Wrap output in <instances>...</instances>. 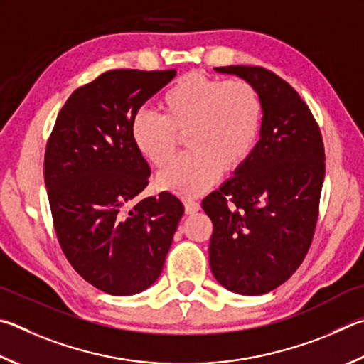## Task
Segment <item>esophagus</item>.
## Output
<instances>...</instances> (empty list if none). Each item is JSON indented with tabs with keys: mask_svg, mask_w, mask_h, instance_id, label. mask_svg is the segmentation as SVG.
<instances>
[{
	"mask_svg": "<svg viewBox=\"0 0 364 364\" xmlns=\"http://www.w3.org/2000/svg\"><path fill=\"white\" fill-rule=\"evenodd\" d=\"M184 211H186V215H193L196 211L200 210V203L196 202V200H191V199H184Z\"/></svg>",
	"mask_w": 364,
	"mask_h": 364,
	"instance_id": "34e87169",
	"label": "esophagus"
}]
</instances>
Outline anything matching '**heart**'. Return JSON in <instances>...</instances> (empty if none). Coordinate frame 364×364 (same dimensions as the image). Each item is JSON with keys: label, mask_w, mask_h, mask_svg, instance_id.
I'll list each match as a JSON object with an SVG mask.
<instances>
[{"label": "heart", "mask_w": 364, "mask_h": 364, "mask_svg": "<svg viewBox=\"0 0 364 364\" xmlns=\"http://www.w3.org/2000/svg\"><path fill=\"white\" fill-rule=\"evenodd\" d=\"M161 116L140 111L132 121L135 148L156 168H165L186 136L188 156L157 178V186L181 196H199L221 171L247 164L259 140L262 100L243 79L189 73L170 85L159 102Z\"/></svg>", "instance_id": "1"}]
</instances>
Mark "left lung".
Listing matches in <instances>:
<instances>
[{"label": "left lung", "instance_id": "1", "mask_svg": "<svg viewBox=\"0 0 364 364\" xmlns=\"http://www.w3.org/2000/svg\"><path fill=\"white\" fill-rule=\"evenodd\" d=\"M253 84L264 116L247 164L202 200L213 223L210 267L229 291H272L301 266L312 245L325 146L318 124L299 94L262 67L215 68Z\"/></svg>", "mask_w": 364, "mask_h": 364}]
</instances>
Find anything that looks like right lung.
<instances>
[{"label": "right lung", "instance_id": "1", "mask_svg": "<svg viewBox=\"0 0 364 364\" xmlns=\"http://www.w3.org/2000/svg\"><path fill=\"white\" fill-rule=\"evenodd\" d=\"M175 70H111L63 105L44 154V181L63 255L90 285L113 296L159 279L184 207L162 191L138 200L151 168L130 125Z\"/></svg>", "mask_w": 364, "mask_h": 364}]
</instances>
